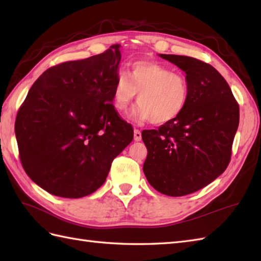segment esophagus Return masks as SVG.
Here are the masks:
<instances>
[{"label":"esophagus","mask_w":261,"mask_h":261,"mask_svg":"<svg viewBox=\"0 0 261 261\" xmlns=\"http://www.w3.org/2000/svg\"><path fill=\"white\" fill-rule=\"evenodd\" d=\"M134 138H135L136 141H140L141 140V132L139 130L136 129L134 131Z\"/></svg>","instance_id":"34e87169"}]
</instances>
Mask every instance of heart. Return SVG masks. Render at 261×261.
Instances as JSON below:
<instances>
[{"label":"heart","mask_w":261,"mask_h":261,"mask_svg":"<svg viewBox=\"0 0 261 261\" xmlns=\"http://www.w3.org/2000/svg\"><path fill=\"white\" fill-rule=\"evenodd\" d=\"M138 93L139 105L132 116L153 124H165L184 112L190 98L186 77L163 64L139 60L131 65L129 76L119 73L112 87V104L125 113Z\"/></svg>","instance_id":"b5f03b06"}]
</instances>
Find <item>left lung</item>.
I'll return each instance as SVG.
<instances>
[{
    "label": "left lung",
    "mask_w": 261,
    "mask_h": 261,
    "mask_svg": "<svg viewBox=\"0 0 261 261\" xmlns=\"http://www.w3.org/2000/svg\"><path fill=\"white\" fill-rule=\"evenodd\" d=\"M159 56L185 71L190 98L178 118L158 130L142 131L148 150L143 173L156 191L184 196L208 185L228 167L239 104L213 66L187 56Z\"/></svg>",
    "instance_id": "8db88e82"
}]
</instances>
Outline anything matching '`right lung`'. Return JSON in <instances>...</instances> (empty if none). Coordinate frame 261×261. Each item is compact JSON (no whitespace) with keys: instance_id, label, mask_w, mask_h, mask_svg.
Segmentation results:
<instances>
[{"instance_id":"right-lung-1","label":"right lung","mask_w":261,"mask_h":261,"mask_svg":"<svg viewBox=\"0 0 261 261\" xmlns=\"http://www.w3.org/2000/svg\"><path fill=\"white\" fill-rule=\"evenodd\" d=\"M120 45L48 68L33 83L14 124L27 175L66 198L101 187L113 159L134 139L112 104Z\"/></svg>"}]
</instances>
